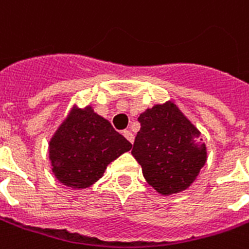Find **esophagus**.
I'll use <instances>...</instances> for the list:
<instances>
[{"mask_svg": "<svg viewBox=\"0 0 249 249\" xmlns=\"http://www.w3.org/2000/svg\"><path fill=\"white\" fill-rule=\"evenodd\" d=\"M124 137L126 139H128V141L131 143V144L134 143V134H133V133H131L130 130H125L124 131Z\"/></svg>", "mask_w": 249, "mask_h": 249, "instance_id": "obj_1", "label": "esophagus"}]
</instances>
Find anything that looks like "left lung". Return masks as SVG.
I'll use <instances>...</instances> for the list:
<instances>
[{
  "label": "left lung",
  "instance_id": "1",
  "mask_svg": "<svg viewBox=\"0 0 249 249\" xmlns=\"http://www.w3.org/2000/svg\"><path fill=\"white\" fill-rule=\"evenodd\" d=\"M138 121L131 155L147 183L163 196L185 191L207 160L199 130L173 101L147 108Z\"/></svg>",
  "mask_w": 249,
  "mask_h": 249
}]
</instances>
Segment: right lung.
<instances>
[{
    "label": "right lung",
    "instance_id": "obj_1",
    "mask_svg": "<svg viewBox=\"0 0 249 249\" xmlns=\"http://www.w3.org/2000/svg\"><path fill=\"white\" fill-rule=\"evenodd\" d=\"M130 148L131 143L92 107H72L50 141L52 173L66 187L84 189Z\"/></svg>",
    "mask_w": 249,
    "mask_h": 249
}]
</instances>
